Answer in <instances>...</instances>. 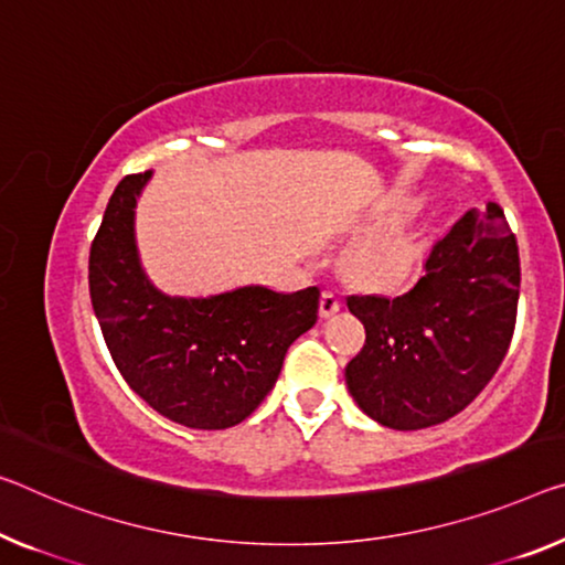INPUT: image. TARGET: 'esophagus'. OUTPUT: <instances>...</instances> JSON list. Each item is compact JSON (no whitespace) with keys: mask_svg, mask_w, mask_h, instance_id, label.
Here are the masks:
<instances>
[{"mask_svg":"<svg viewBox=\"0 0 565 565\" xmlns=\"http://www.w3.org/2000/svg\"><path fill=\"white\" fill-rule=\"evenodd\" d=\"M341 310V298L333 290L320 292V318H331Z\"/></svg>","mask_w":565,"mask_h":565,"instance_id":"34e87169","label":"esophagus"}]
</instances>
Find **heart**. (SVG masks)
Here are the masks:
<instances>
[{
	"mask_svg": "<svg viewBox=\"0 0 565 565\" xmlns=\"http://www.w3.org/2000/svg\"><path fill=\"white\" fill-rule=\"evenodd\" d=\"M422 242L412 230L376 234L351 255V270L376 290H402L422 267Z\"/></svg>",
	"mask_w": 565,
	"mask_h": 565,
	"instance_id": "b5f03b06",
	"label": "heart"
}]
</instances>
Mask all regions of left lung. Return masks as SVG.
Listing matches in <instances>:
<instances>
[{"label":"left lung","mask_w":565,"mask_h":565,"mask_svg":"<svg viewBox=\"0 0 565 565\" xmlns=\"http://www.w3.org/2000/svg\"><path fill=\"white\" fill-rule=\"evenodd\" d=\"M520 257L498 204L470 210L398 298L351 295L366 343L345 366L363 414L412 431L452 419L475 402L505 359L515 331Z\"/></svg>","instance_id":"1"}]
</instances>
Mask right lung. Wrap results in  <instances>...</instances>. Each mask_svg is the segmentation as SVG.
<instances>
[{"instance_id": "1", "label": "right lung", "mask_w": 565, "mask_h": 565, "mask_svg": "<svg viewBox=\"0 0 565 565\" xmlns=\"http://www.w3.org/2000/svg\"><path fill=\"white\" fill-rule=\"evenodd\" d=\"M149 179L151 171L120 179L90 245L95 318L120 376L146 404L184 427L227 429L270 394L290 343L316 326L320 290L161 292L136 247V202Z\"/></svg>"}]
</instances>
